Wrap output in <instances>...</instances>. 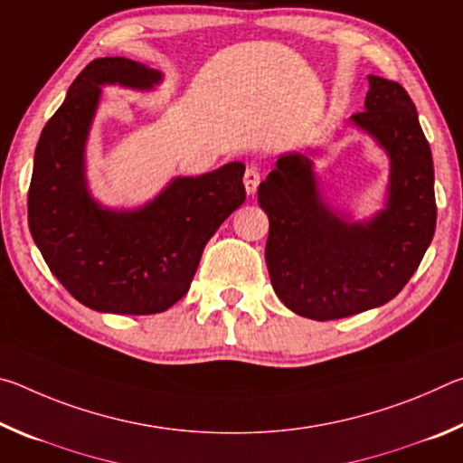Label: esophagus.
I'll list each match as a JSON object with an SVG mask.
<instances>
[{
    "instance_id": "1",
    "label": "esophagus",
    "mask_w": 463,
    "mask_h": 463,
    "mask_svg": "<svg viewBox=\"0 0 463 463\" xmlns=\"http://www.w3.org/2000/svg\"><path fill=\"white\" fill-rule=\"evenodd\" d=\"M260 182H261L260 169L253 167V165H249L245 169V177H242V184H245V190H247L249 195H253L257 192V187H260Z\"/></svg>"
}]
</instances>
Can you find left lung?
<instances>
[{"instance_id":"obj_1","label":"left lung","mask_w":463,"mask_h":463,"mask_svg":"<svg viewBox=\"0 0 463 463\" xmlns=\"http://www.w3.org/2000/svg\"><path fill=\"white\" fill-rule=\"evenodd\" d=\"M390 156L386 208L349 222L320 198L312 161L281 155L260 184L269 216L265 261L286 307L312 320L354 317L390 302L417 271L435 234L433 156L401 83L370 75L365 109L351 116Z\"/></svg>"}]
</instances>
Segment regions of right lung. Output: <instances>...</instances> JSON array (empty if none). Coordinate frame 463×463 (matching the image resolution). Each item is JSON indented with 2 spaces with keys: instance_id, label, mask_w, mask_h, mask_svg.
<instances>
[{
  "instance_id": "right-lung-1",
  "label": "right lung",
  "mask_w": 463,
  "mask_h": 463,
  "mask_svg": "<svg viewBox=\"0 0 463 463\" xmlns=\"http://www.w3.org/2000/svg\"><path fill=\"white\" fill-rule=\"evenodd\" d=\"M161 73L124 57L91 61L43 128L28 190V226L49 269L83 307L156 315L184 298L202 250L245 202L242 163L175 177L138 210L101 208L85 182V143L101 85L151 90Z\"/></svg>"
}]
</instances>
